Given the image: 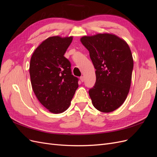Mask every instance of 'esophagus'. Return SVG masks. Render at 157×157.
<instances>
[{"instance_id":"34e87169","label":"esophagus","mask_w":157,"mask_h":157,"mask_svg":"<svg viewBox=\"0 0 157 157\" xmlns=\"http://www.w3.org/2000/svg\"><path fill=\"white\" fill-rule=\"evenodd\" d=\"M80 80H81V82H84V77H83V76H82V77H80Z\"/></svg>"}]
</instances>
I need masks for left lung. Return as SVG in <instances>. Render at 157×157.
<instances>
[{"label":"left lung","instance_id":"1","mask_svg":"<svg viewBox=\"0 0 157 157\" xmlns=\"http://www.w3.org/2000/svg\"><path fill=\"white\" fill-rule=\"evenodd\" d=\"M80 42L90 53L96 81L89 90L93 105L110 113L120 107L129 92L134 60L127 42L111 33L83 36Z\"/></svg>","mask_w":157,"mask_h":157}]
</instances>
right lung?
Returning <instances> with one entry per match:
<instances>
[{
    "label": "right lung",
    "mask_w": 157,
    "mask_h": 157,
    "mask_svg": "<svg viewBox=\"0 0 157 157\" xmlns=\"http://www.w3.org/2000/svg\"><path fill=\"white\" fill-rule=\"evenodd\" d=\"M73 36H50L37 47L31 56L29 73L33 90L38 100L52 113L69 108L78 78L71 74V63L64 54Z\"/></svg>",
    "instance_id": "right-lung-1"
}]
</instances>
